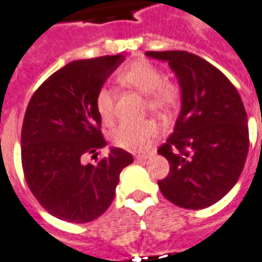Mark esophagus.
<instances>
[{
    "instance_id": "1",
    "label": "esophagus",
    "mask_w": 262,
    "mask_h": 262,
    "mask_svg": "<svg viewBox=\"0 0 262 262\" xmlns=\"http://www.w3.org/2000/svg\"><path fill=\"white\" fill-rule=\"evenodd\" d=\"M133 156H135V159L142 161V159H147V158H149V154H143V152H135V154H133Z\"/></svg>"
}]
</instances>
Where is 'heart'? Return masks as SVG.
Instances as JSON below:
<instances>
[{
	"label": "heart",
	"instance_id": "1",
	"mask_svg": "<svg viewBox=\"0 0 262 262\" xmlns=\"http://www.w3.org/2000/svg\"><path fill=\"white\" fill-rule=\"evenodd\" d=\"M116 81L126 89H133L146 96L150 112L165 113L179 100V89L175 83L165 80L159 67L146 60H138L119 71ZM94 104L103 123H112L115 117V93L108 87H100L94 97ZM156 126L150 120L138 123H122L112 133V142L126 150H145L156 136Z\"/></svg>",
	"mask_w": 262,
	"mask_h": 262
}]
</instances>
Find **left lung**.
<instances>
[{"label": "left lung", "mask_w": 262, "mask_h": 262, "mask_svg": "<svg viewBox=\"0 0 262 262\" xmlns=\"http://www.w3.org/2000/svg\"><path fill=\"white\" fill-rule=\"evenodd\" d=\"M146 56L168 61L182 93L173 133L158 149L170 163L159 189L181 208H208L232 189L245 165L250 136L241 96L222 71L196 54L175 50Z\"/></svg>", "instance_id": "1"}]
</instances>
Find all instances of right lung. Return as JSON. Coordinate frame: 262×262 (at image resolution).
I'll list each match as a JSON object with an SVG mask.
<instances>
[{
	"mask_svg": "<svg viewBox=\"0 0 262 262\" xmlns=\"http://www.w3.org/2000/svg\"><path fill=\"white\" fill-rule=\"evenodd\" d=\"M123 54L76 60L51 74L35 90L21 130V162L26 182L40 205L58 220L90 222L115 198L122 169L133 162L129 152L106 146L94 97L123 61Z\"/></svg>",
	"mask_w": 262,
	"mask_h": 262,
	"instance_id": "add662e5",
	"label": "right lung"
}]
</instances>
